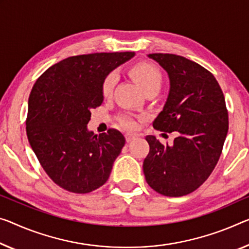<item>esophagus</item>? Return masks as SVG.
Masks as SVG:
<instances>
[{"instance_id":"obj_1","label":"esophagus","mask_w":249,"mask_h":249,"mask_svg":"<svg viewBox=\"0 0 249 249\" xmlns=\"http://www.w3.org/2000/svg\"><path fill=\"white\" fill-rule=\"evenodd\" d=\"M136 138V135H133V133H125V140L128 141H131V140H133Z\"/></svg>"}]
</instances>
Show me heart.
I'll list each match as a JSON object with an SVG mask.
<instances>
[{
  "mask_svg": "<svg viewBox=\"0 0 249 249\" xmlns=\"http://www.w3.org/2000/svg\"><path fill=\"white\" fill-rule=\"evenodd\" d=\"M130 75L132 76L136 81L139 83L140 87L142 88L144 92L149 91H156L158 92L162 85V73L160 69L156 64L148 62V61H142V62L137 63L133 66L129 71ZM117 81V74L114 72H110L103 79L101 85V91L103 97L108 98L111 95L114 85ZM118 121L122 127L127 129H136L137 128V120L132 116L128 113H122L118 117Z\"/></svg>",
  "mask_w": 249,
  "mask_h": 249,
  "instance_id": "b5f03b06",
  "label": "heart"
}]
</instances>
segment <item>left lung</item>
Listing matches in <instances>:
<instances>
[{"label": "left lung", "mask_w": 249, "mask_h": 249, "mask_svg": "<svg viewBox=\"0 0 249 249\" xmlns=\"http://www.w3.org/2000/svg\"><path fill=\"white\" fill-rule=\"evenodd\" d=\"M168 72L170 91L154 128L178 132L173 146L147 136L143 161L148 185L167 197L188 195L207 180L223 151L228 111L223 90L212 72L194 61L169 53H152Z\"/></svg>", "instance_id": "obj_1"}]
</instances>
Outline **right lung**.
<instances>
[{"mask_svg": "<svg viewBox=\"0 0 249 249\" xmlns=\"http://www.w3.org/2000/svg\"><path fill=\"white\" fill-rule=\"evenodd\" d=\"M135 52L91 53L53 64L34 83L29 97L26 135L53 182L74 194L100 188L111 174L125 138L110 128L88 131L91 109L103 102L101 85Z\"/></svg>", "mask_w": 249, "mask_h": 249, "instance_id": "add662e5", "label": "right lung"}]
</instances>
